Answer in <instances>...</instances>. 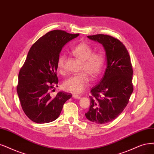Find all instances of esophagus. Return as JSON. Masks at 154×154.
I'll list each match as a JSON object with an SVG mask.
<instances>
[{
    "label": "esophagus",
    "mask_w": 154,
    "mask_h": 154,
    "mask_svg": "<svg viewBox=\"0 0 154 154\" xmlns=\"http://www.w3.org/2000/svg\"><path fill=\"white\" fill-rule=\"evenodd\" d=\"M73 97L74 98H76V99H78V100H79V99H81V96H79V95H78V94H73Z\"/></svg>",
    "instance_id": "1"
}]
</instances>
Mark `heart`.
I'll list each match as a JSON object with an SVG mask.
<instances>
[{"instance_id": "obj_1", "label": "heart", "mask_w": 154, "mask_h": 154, "mask_svg": "<svg viewBox=\"0 0 154 154\" xmlns=\"http://www.w3.org/2000/svg\"><path fill=\"white\" fill-rule=\"evenodd\" d=\"M71 53L81 61V71L84 72L77 75L68 77L63 84L66 91L78 93L86 87L90 77L94 80L101 73L105 64V57L101 53H93V49L89 44L81 42L71 49ZM66 61V56L60 54L57 60V67L60 72L63 73Z\"/></svg>"}]
</instances>
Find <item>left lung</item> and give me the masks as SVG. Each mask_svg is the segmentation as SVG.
Masks as SVG:
<instances>
[{
  "instance_id": "obj_1",
  "label": "left lung",
  "mask_w": 154,
  "mask_h": 154,
  "mask_svg": "<svg viewBox=\"0 0 154 154\" xmlns=\"http://www.w3.org/2000/svg\"><path fill=\"white\" fill-rule=\"evenodd\" d=\"M88 37L103 45L106 68L100 83L91 90L90 121L102 124L116 119L127 106L133 91V68L127 49L119 39L97 34Z\"/></svg>"
}]
</instances>
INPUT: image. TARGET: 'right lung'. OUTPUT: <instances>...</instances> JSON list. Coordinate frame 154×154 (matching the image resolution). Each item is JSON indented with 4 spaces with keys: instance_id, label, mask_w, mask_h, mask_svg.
<instances>
[{
    "instance_id": "1",
    "label": "right lung",
    "mask_w": 154,
    "mask_h": 154,
    "mask_svg": "<svg viewBox=\"0 0 154 154\" xmlns=\"http://www.w3.org/2000/svg\"><path fill=\"white\" fill-rule=\"evenodd\" d=\"M79 34L54 30L38 38L30 49L18 75L17 93L22 109L31 121L38 124L58 118L72 94L60 91L51 94L57 86V60L63 47Z\"/></svg>"
}]
</instances>
